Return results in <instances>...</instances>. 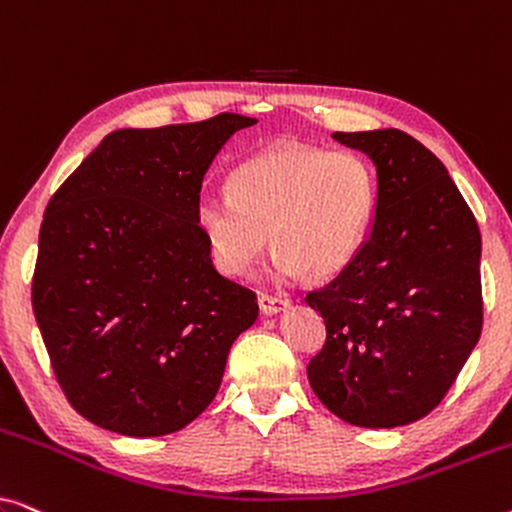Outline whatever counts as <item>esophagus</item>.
<instances>
[{
    "instance_id": "esophagus-1",
    "label": "esophagus",
    "mask_w": 512,
    "mask_h": 512,
    "mask_svg": "<svg viewBox=\"0 0 512 512\" xmlns=\"http://www.w3.org/2000/svg\"><path fill=\"white\" fill-rule=\"evenodd\" d=\"M258 307H261V312L265 314V317H270V314L284 312L286 307H289V300L277 298V296H268V293H261V296H258Z\"/></svg>"
}]
</instances>
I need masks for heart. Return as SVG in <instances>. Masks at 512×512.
I'll return each mask as SVG.
<instances>
[{"label":"heart","instance_id":"heart-1","mask_svg":"<svg viewBox=\"0 0 512 512\" xmlns=\"http://www.w3.org/2000/svg\"><path fill=\"white\" fill-rule=\"evenodd\" d=\"M377 174L354 151L277 144L244 160L228 193H202L195 223L223 275L242 279L270 244L277 277L340 275L368 240Z\"/></svg>","mask_w":512,"mask_h":512}]
</instances>
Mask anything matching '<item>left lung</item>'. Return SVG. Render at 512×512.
<instances>
[{
    "label": "left lung",
    "mask_w": 512,
    "mask_h": 512,
    "mask_svg": "<svg viewBox=\"0 0 512 512\" xmlns=\"http://www.w3.org/2000/svg\"><path fill=\"white\" fill-rule=\"evenodd\" d=\"M375 163L377 209L359 256L310 291L326 342L312 391L363 429L417 422L443 401L482 331L480 228L445 165L405 132H333Z\"/></svg>",
    "instance_id": "left-lung-1"
}]
</instances>
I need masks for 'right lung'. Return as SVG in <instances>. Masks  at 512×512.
Wrapping results in <instances>:
<instances>
[{
  "mask_svg": "<svg viewBox=\"0 0 512 512\" xmlns=\"http://www.w3.org/2000/svg\"><path fill=\"white\" fill-rule=\"evenodd\" d=\"M254 123L219 114L116 130L48 200L32 310L55 380L88 422L165 436L214 401L258 305L216 272L195 205L221 146Z\"/></svg>",
  "mask_w": 512,
  "mask_h": 512,
  "instance_id": "add662e5",
  "label": "right lung"
}]
</instances>
